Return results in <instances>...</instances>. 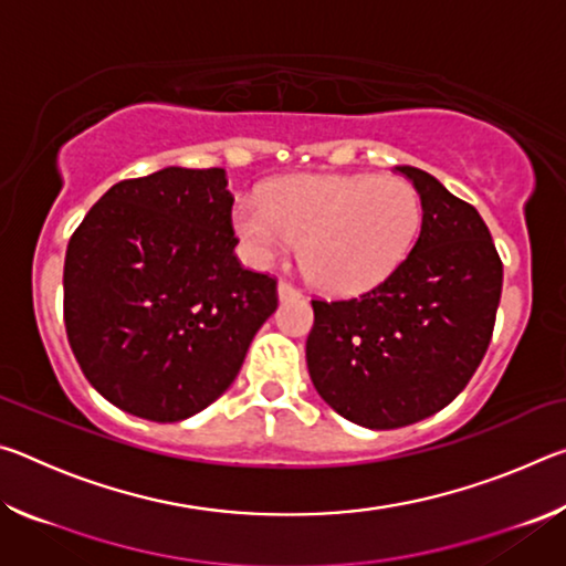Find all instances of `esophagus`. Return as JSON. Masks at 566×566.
I'll return each mask as SVG.
<instances>
[{
  "label": "esophagus",
  "instance_id": "34e87169",
  "mask_svg": "<svg viewBox=\"0 0 566 566\" xmlns=\"http://www.w3.org/2000/svg\"><path fill=\"white\" fill-rule=\"evenodd\" d=\"M276 294H280V300L284 302V300H294V296H300L302 292L290 282H280V284H276Z\"/></svg>",
  "mask_w": 566,
  "mask_h": 566
}]
</instances>
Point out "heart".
Returning <instances> with one entry per match:
<instances>
[{"instance_id": "heart-1", "label": "heart", "mask_w": 566, "mask_h": 566, "mask_svg": "<svg viewBox=\"0 0 566 566\" xmlns=\"http://www.w3.org/2000/svg\"><path fill=\"white\" fill-rule=\"evenodd\" d=\"M232 224L254 264H270L300 242L319 290L361 294L395 274L421 229V199L405 177L292 175L242 197Z\"/></svg>"}]
</instances>
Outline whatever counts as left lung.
<instances>
[{
  "label": "left lung",
  "instance_id": "1",
  "mask_svg": "<svg viewBox=\"0 0 566 566\" xmlns=\"http://www.w3.org/2000/svg\"><path fill=\"white\" fill-rule=\"evenodd\" d=\"M421 199V229L395 274L357 300H314L306 367L314 389L367 429L444 409L490 347L502 260L472 205L417 167H397Z\"/></svg>",
  "mask_w": 566,
  "mask_h": 566
}]
</instances>
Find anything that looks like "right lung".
Masks as SVG:
<instances>
[{
  "mask_svg": "<svg viewBox=\"0 0 566 566\" xmlns=\"http://www.w3.org/2000/svg\"><path fill=\"white\" fill-rule=\"evenodd\" d=\"M227 171L165 167L114 185L66 247L64 327L90 385L149 421H181L232 387L276 310L239 264Z\"/></svg>",
  "mask_w": 566,
  "mask_h": 566,
  "instance_id": "1",
  "label": "right lung"
}]
</instances>
